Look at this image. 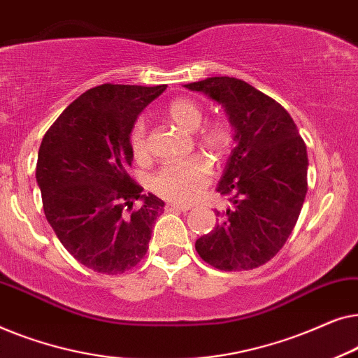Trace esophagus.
Here are the masks:
<instances>
[{
	"instance_id": "34e87169",
	"label": "esophagus",
	"mask_w": 358,
	"mask_h": 358,
	"mask_svg": "<svg viewBox=\"0 0 358 358\" xmlns=\"http://www.w3.org/2000/svg\"><path fill=\"white\" fill-rule=\"evenodd\" d=\"M166 212H187L190 210V205H180V203H166Z\"/></svg>"
}]
</instances>
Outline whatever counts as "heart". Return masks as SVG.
I'll return each mask as SVG.
<instances>
[{
	"instance_id": "1",
	"label": "heart",
	"mask_w": 358,
	"mask_h": 358,
	"mask_svg": "<svg viewBox=\"0 0 358 358\" xmlns=\"http://www.w3.org/2000/svg\"><path fill=\"white\" fill-rule=\"evenodd\" d=\"M166 114L179 129L195 131L203 122V110L197 102L187 97L174 99L166 107ZM129 145L136 159L146 158L145 122L138 120L131 127ZM199 145L210 155L223 156L231 145V129L224 122H212L199 131ZM212 178L210 163L202 156L176 161L161 168L151 179V189L159 197L171 202L190 203L203 192Z\"/></svg>"
}]
</instances>
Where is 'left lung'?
<instances>
[{
	"label": "left lung",
	"mask_w": 358,
	"mask_h": 358,
	"mask_svg": "<svg viewBox=\"0 0 358 358\" xmlns=\"http://www.w3.org/2000/svg\"><path fill=\"white\" fill-rule=\"evenodd\" d=\"M203 92L227 112L233 150L217 192L229 207L195 241L205 262L220 271H249L275 256L295 228L308 190L306 145L283 107L229 76L184 85Z\"/></svg>",
	"instance_id": "8db88e82"
}]
</instances>
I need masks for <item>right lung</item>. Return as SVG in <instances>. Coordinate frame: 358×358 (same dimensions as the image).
<instances>
[{
  "label": "right lung",
  "instance_id": "right-lung-1",
  "mask_svg": "<svg viewBox=\"0 0 358 358\" xmlns=\"http://www.w3.org/2000/svg\"><path fill=\"white\" fill-rule=\"evenodd\" d=\"M161 86L101 85L73 101L43 136L36 179L47 222L91 271L117 275L145 257L164 202L141 194L127 168L129 135ZM138 209H131L134 200Z\"/></svg>",
  "mask_w": 358,
  "mask_h": 358
}]
</instances>
